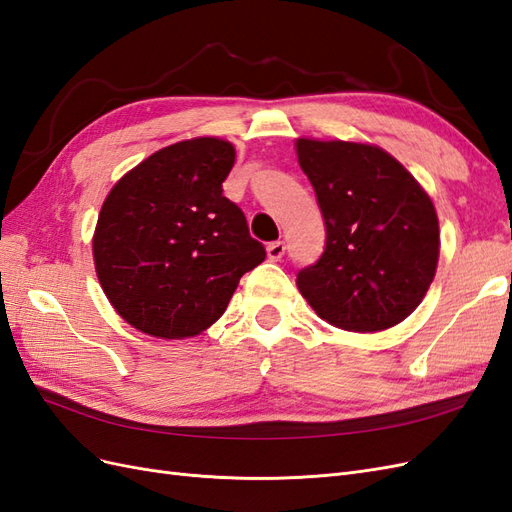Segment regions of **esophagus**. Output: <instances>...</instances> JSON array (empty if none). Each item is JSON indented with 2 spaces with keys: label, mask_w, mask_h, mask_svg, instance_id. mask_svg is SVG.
I'll return each instance as SVG.
<instances>
[{
  "label": "esophagus",
  "mask_w": 512,
  "mask_h": 512,
  "mask_svg": "<svg viewBox=\"0 0 512 512\" xmlns=\"http://www.w3.org/2000/svg\"><path fill=\"white\" fill-rule=\"evenodd\" d=\"M284 254H286L284 241H273V243L267 245V256H269V260H280Z\"/></svg>",
  "instance_id": "esophagus-1"
}]
</instances>
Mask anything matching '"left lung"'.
<instances>
[{
    "instance_id": "1",
    "label": "left lung",
    "mask_w": 512,
    "mask_h": 512,
    "mask_svg": "<svg viewBox=\"0 0 512 512\" xmlns=\"http://www.w3.org/2000/svg\"><path fill=\"white\" fill-rule=\"evenodd\" d=\"M297 156L327 226L322 256L297 275L301 294L337 329L395 327L436 275L440 228L431 198L376 145L299 138Z\"/></svg>"
}]
</instances>
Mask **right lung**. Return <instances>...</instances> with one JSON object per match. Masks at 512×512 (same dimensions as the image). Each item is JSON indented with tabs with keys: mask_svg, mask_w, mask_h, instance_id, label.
Here are the masks:
<instances>
[{
	"mask_svg": "<svg viewBox=\"0 0 512 512\" xmlns=\"http://www.w3.org/2000/svg\"><path fill=\"white\" fill-rule=\"evenodd\" d=\"M235 147L203 136L153 153L106 196L94 235L102 290L134 329L162 339L203 333L243 273L265 260L243 211L222 194Z\"/></svg>",
	"mask_w": 512,
	"mask_h": 512,
	"instance_id": "1",
	"label": "right lung"
}]
</instances>
